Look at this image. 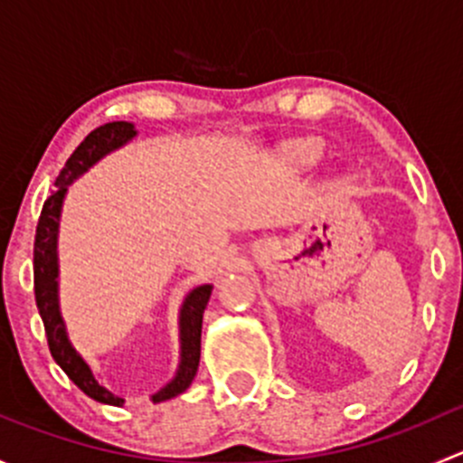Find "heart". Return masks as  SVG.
<instances>
[{
  "label": "heart",
  "instance_id": "1",
  "mask_svg": "<svg viewBox=\"0 0 463 463\" xmlns=\"http://www.w3.org/2000/svg\"><path fill=\"white\" fill-rule=\"evenodd\" d=\"M284 152H287V156L291 158L293 163H298V165H309V163L318 161L322 145L318 141H298L287 145Z\"/></svg>",
  "mask_w": 463,
  "mask_h": 463
}]
</instances>
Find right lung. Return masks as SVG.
I'll use <instances>...</instances> for the list:
<instances>
[{"label":"right lung","mask_w":463,"mask_h":463,"mask_svg":"<svg viewBox=\"0 0 463 463\" xmlns=\"http://www.w3.org/2000/svg\"><path fill=\"white\" fill-rule=\"evenodd\" d=\"M137 137V129L132 123L116 120V123H105L76 147V152L64 163L62 172L55 179V193L46 199L42 205L40 222L35 231V246H33V273H35V302L40 309L42 322H44L46 340L53 361L64 370V374L71 378L87 396H91L98 403L107 405H123L125 401L120 396H114L109 390L100 385L89 370L85 358L73 349L69 343L67 329H64L62 314H60L58 300V228H60V213H62V202L67 188L85 175L93 163L100 161L105 154L123 147L125 143ZM213 287L202 284L193 288L185 296L179 314V335H181V363L175 378L165 387L152 394L154 403L175 399L181 392H185L193 383L199 367V356H202V322L205 305L210 300Z\"/></svg>","instance_id":"right-lung-1"}]
</instances>
